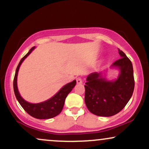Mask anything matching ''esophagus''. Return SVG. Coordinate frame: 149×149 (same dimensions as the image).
Segmentation results:
<instances>
[{"instance_id":"1","label":"esophagus","mask_w":149,"mask_h":149,"mask_svg":"<svg viewBox=\"0 0 149 149\" xmlns=\"http://www.w3.org/2000/svg\"><path fill=\"white\" fill-rule=\"evenodd\" d=\"M82 82H83V80H82L81 77H78V78H76V83H78V84H81Z\"/></svg>"}]
</instances>
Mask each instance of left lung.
<instances>
[{"mask_svg": "<svg viewBox=\"0 0 149 149\" xmlns=\"http://www.w3.org/2000/svg\"><path fill=\"white\" fill-rule=\"evenodd\" d=\"M121 58L113 63L111 67L120 70L115 80H107L102 73H92L85 83V102L92 113L109 117L117 114L130 100L134 88L133 67L126 54L118 49Z\"/></svg>", "mask_w": 149, "mask_h": 149, "instance_id": "left-lung-1", "label": "left lung"}]
</instances>
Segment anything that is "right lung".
<instances>
[{
    "instance_id": "add662e5",
    "label": "right lung",
    "mask_w": 149,
    "mask_h": 149,
    "mask_svg": "<svg viewBox=\"0 0 149 149\" xmlns=\"http://www.w3.org/2000/svg\"><path fill=\"white\" fill-rule=\"evenodd\" d=\"M34 49H35V47H33L32 48H31L30 50L29 51V52L20 60L17 67L16 72H15L14 78V81H13V88H14L15 95L17 100L19 102V103L20 104V105L22 106V108L24 109L25 111L27 113L29 114L30 116H31L32 117L37 119L52 118H54L57 115H59L61 111H62L66 97H67L69 92L75 87L76 83V80H74L73 81L64 85L52 98L49 99L48 100L45 101L43 102H41V103L31 104L25 101L21 97L19 92L18 91L17 83L18 71L19 69V66H21L23 61L29 55L30 53Z\"/></svg>"
}]
</instances>
